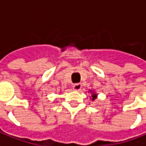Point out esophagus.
I'll list each match as a JSON object with an SVG mask.
<instances>
[{
	"instance_id": "34e87169",
	"label": "esophagus",
	"mask_w": 146,
	"mask_h": 146,
	"mask_svg": "<svg viewBox=\"0 0 146 146\" xmlns=\"http://www.w3.org/2000/svg\"><path fill=\"white\" fill-rule=\"evenodd\" d=\"M74 90H80V89H81V84L80 83H76V84H75L74 85Z\"/></svg>"
}]
</instances>
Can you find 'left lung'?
Listing matches in <instances>:
<instances>
[{
    "label": "left lung",
    "mask_w": 146,
    "mask_h": 146,
    "mask_svg": "<svg viewBox=\"0 0 146 146\" xmlns=\"http://www.w3.org/2000/svg\"><path fill=\"white\" fill-rule=\"evenodd\" d=\"M90 93H91V98H90V99H91L92 101H94L97 98V96H98V95H97L96 93H95L94 90H90Z\"/></svg>",
    "instance_id": "1"
}]
</instances>
